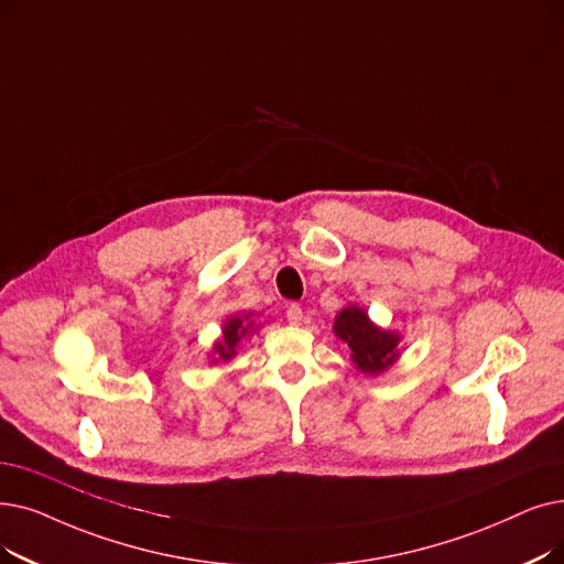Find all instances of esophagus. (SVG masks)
<instances>
[{"label":"esophagus","mask_w":564,"mask_h":564,"mask_svg":"<svg viewBox=\"0 0 564 564\" xmlns=\"http://www.w3.org/2000/svg\"><path fill=\"white\" fill-rule=\"evenodd\" d=\"M285 317H288L290 325H300V323L304 321V311H302L300 304H290V306L285 308Z\"/></svg>","instance_id":"34e87169"}]
</instances>
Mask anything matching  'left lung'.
<instances>
[{
  "mask_svg": "<svg viewBox=\"0 0 564 564\" xmlns=\"http://www.w3.org/2000/svg\"><path fill=\"white\" fill-rule=\"evenodd\" d=\"M334 329L348 343V348L352 350V361L364 373H382L399 355V336L371 325L366 313L357 306L343 308L336 317Z\"/></svg>",
  "mask_w": 564,
  "mask_h": 564,
  "instance_id": "8db88e82",
  "label": "left lung"
}]
</instances>
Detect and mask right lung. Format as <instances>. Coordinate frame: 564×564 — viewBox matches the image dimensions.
<instances>
[{
  "label": "right lung",
  "mask_w": 564,
  "mask_h": 564,
  "mask_svg": "<svg viewBox=\"0 0 564 564\" xmlns=\"http://www.w3.org/2000/svg\"><path fill=\"white\" fill-rule=\"evenodd\" d=\"M247 321H249V315H247ZM249 327H251V323L243 325L241 317H230V321L224 327V340H218L216 346H214L216 355L221 357V359H230L235 355V348H237L239 338L249 332Z\"/></svg>",
  "instance_id": "obj_1"
}]
</instances>
